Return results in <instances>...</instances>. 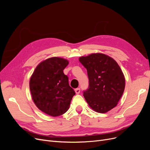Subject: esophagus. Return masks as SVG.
Instances as JSON below:
<instances>
[{"label": "esophagus", "mask_w": 150, "mask_h": 150, "mask_svg": "<svg viewBox=\"0 0 150 150\" xmlns=\"http://www.w3.org/2000/svg\"><path fill=\"white\" fill-rule=\"evenodd\" d=\"M75 92H76V93L77 94H79V93H80V89H79V88H76V89H75Z\"/></svg>", "instance_id": "34e87169"}]
</instances>
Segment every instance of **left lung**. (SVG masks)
<instances>
[{
    "instance_id": "obj_1",
    "label": "left lung",
    "mask_w": 150,
    "mask_h": 150,
    "mask_svg": "<svg viewBox=\"0 0 150 150\" xmlns=\"http://www.w3.org/2000/svg\"><path fill=\"white\" fill-rule=\"evenodd\" d=\"M79 61L88 72L89 88L83 95L89 107L99 113L116 107L125 88V76L116 61L103 53L81 56Z\"/></svg>"
}]
</instances>
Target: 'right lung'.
<instances>
[{
	"label": "right lung",
	"instance_id": "1",
	"mask_svg": "<svg viewBox=\"0 0 150 150\" xmlns=\"http://www.w3.org/2000/svg\"><path fill=\"white\" fill-rule=\"evenodd\" d=\"M68 64L69 61L64 58H48L39 63L30 78L29 88L34 104L51 116L65 113L75 94L63 72Z\"/></svg>",
	"mask_w": 150,
	"mask_h": 150
}]
</instances>
